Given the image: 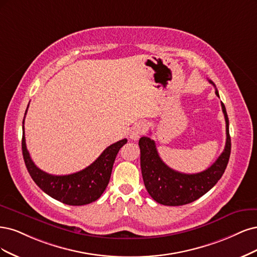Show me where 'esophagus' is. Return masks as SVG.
<instances>
[{"mask_svg":"<svg viewBox=\"0 0 257 257\" xmlns=\"http://www.w3.org/2000/svg\"><path fill=\"white\" fill-rule=\"evenodd\" d=\"M145 132H146V123L143 121H139L134 126V128H132L130 138L135 141L139 140L141 137L145 135Z\"/></svg>","mask_w":257,"mask_h":257,"instance_id":"34e87169","label":"esophagus"}]
</instances>
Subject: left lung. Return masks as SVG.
I'll return each instance as SVG.
<instances>
[{
    "instance_id": "8db88e82",
    "label": "left lung",
    "mask_w": 257,
    "mask_h": 257,
    "mask_svg": "<svg viewBox=\"0 0 257 257\" xmlns=\"http://www.w3.org/2000/svg\"><path fill=\"white\" fill-rule=\"evenodd\" d=\"M210 83L216 87L213 82ZM216 95L219 97L218 89ZM226 123V143L223 153L210 168L196 173L185 174L174 171L165 164L158 155L155 141L142 137L139 141L141 151V171L147 192L162 205L180 206L192 203L203 196L218 183L224 173L230 155V137L225 105L221 102Z\"/></svg>"
}]
</instances>
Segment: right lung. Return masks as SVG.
<instances>
[{"mask_svg": "<svg viewBox=\"0 0 257 257\" xmlns=\"http://www.w3.org/2000/svg\"><path fill=\"white\" fill-rule=\"evenodd\" d=\"M22 123L23 159L32 179L45 193L56 201L71 206L93 203L101 196L110 181L115 158L120 148L127 143V139L106 147L92 164L82 171L69 175H51L38 169L31 159L24 137V119Z\"/></svg>", "mask_w": 257, "mask_h": 257, "instance_id": "obj_1", "label": "right lung"}]
</instances>
